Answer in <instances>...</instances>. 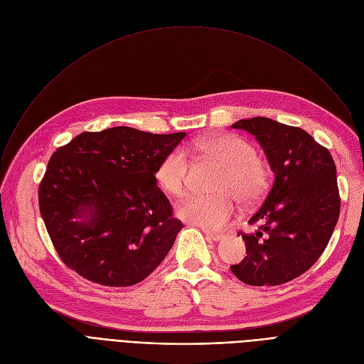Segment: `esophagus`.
<instances>
[{"instance_id": "esophagus-1", "label": "esophagus", "mask_w": 364, "mask_h": 364, "mask_svg": "<svg viewBox=\"0 0 364 364\" xmlns=\"http://www.w3.org/2000/svg\"><path fill=\"white\" fill-rule=\"evenodd\" d=\"M203 233L206 236V240H209V242H220L224 237V235H221V233H214L209 230H203Z\"/></svg>"}]
</instances>
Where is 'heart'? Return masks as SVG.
Returning a JSON list of instances; mask_svg holds the SVG:
<instances>
[{"label": "heart", "instance_id": "1", "mask_svg": "<svg viewBox=\"0 0 364 364\" xmlns=\"http://www.w3.org/2000/svg\"><path fill=\"white\" fill-rule=\"evenodd\" d=\"M200 156L223 165L215 188L218 193L187 195L177 206L181 220L205 230H221L235 214L236 196L242 203L252 205L262 199L270 184V171L246 140L233 134H217L193 141ZM188 159L180 147L172 149L159 162L155 178L168 195H181L186 184Z\"/></svg>", "mask_w": 364, "mask_h": 364}]
</instances>
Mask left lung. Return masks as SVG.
<instances>
[{
  "label": "left lung",
  "mask_w": 364,
  "mask_h": 364,
  "mask_svg": "<svg viewBox=\"0 0 364 364\" xmlns=\"http://www.w3.org/2000/svg\"><path fill=\"white\" fill-rule=\"evenodd\" d=\"M232 127L255 137L274 181L250 218L259 228L242 235L246 257L230 270L246 284L277 286L307 272L331 240L341 208L336 166L329 150L298 127L264 117Z\"/></svg>",
  "instance_id": "1"
}]
</instances>
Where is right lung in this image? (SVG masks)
Masks as SVG:
<instances>
[{
    "instance_id": "add662e5",
    "label": "right lung",
    "mask_w": 364,
    "mask_h": 364,
    "mask_svg": "<svg viewBox=\"0 0 364 364\" xmlns=\"http://www.w3.org/2000/svg\"><path fill=\"white\" fill-rule=\"evenodd\" d=\"M186 132L131 127L82 132L59 147L40 184V211L62 261L103 286H131L164 261L183 223L155 171Z\"/></svg>"
}]
</instances>
